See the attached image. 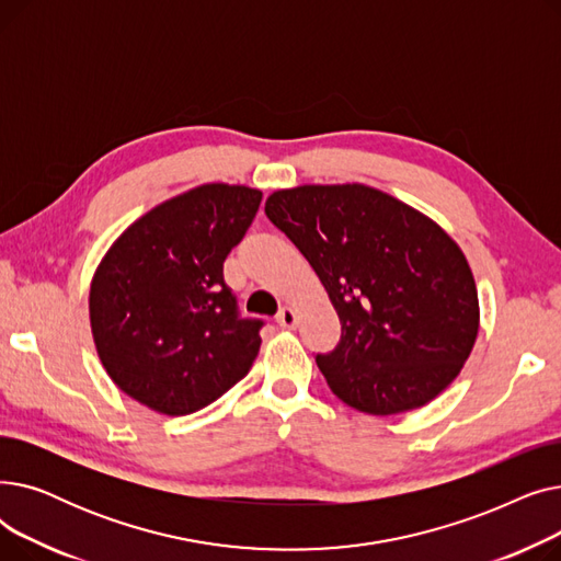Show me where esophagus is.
Returning <instances> with one entry per match:
<instances>
[{"label":"esophagus","mask_w":561,"mask_h":561,"mask_svg":"<svg viewBox=\"0 0 561 561\" xmlns=\"http://www.w3.org/2000/svg\"><path fill=\"white\" fill-rule=\"evenodd\" d=\"M298 311L293 309V307H284V309H279V313H277V325L279 328H286V330H293L298 325Z\"/></svg>","instance_id":"1"}]
</instances>
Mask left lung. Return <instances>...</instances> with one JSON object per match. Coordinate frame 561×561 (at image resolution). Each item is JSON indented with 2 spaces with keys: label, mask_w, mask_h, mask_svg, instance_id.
I'll list each match as a JSON object with an SVG mask.
<instances>
[{
  "label": "left lung",
  "mask_w": 561,
  "mask_h": 561,
  "mask_svg": "<svg viewBox=\"0 0 561 561\" xmlns=\"http://www.w3.org/2000/svg\"><path fill=\"white\" fill-rule=\"evenodd\" d=\"M265 216L311 263L341 320L316 364L332 393L373 416L432 402L480 330L470 265L444 227L364 184L275 191Z\"/></svg>",
  "instance_id": "obj_1"
}]
</instances>
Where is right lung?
<instances>
[{
	"label": "right lung",
	"instance_id": "right-lung-1",
	"mask_svg": "<svg viewBox=\"0 0 561 561\" xmlns=\"http://www.w3.org/2000/svg\"><path fill=\"white\" fill-rule=\"evenodd\" d=\"M261 191L202 184L161 202L108 248L88 311L113 385L165 416H186L241 381L259 355L261 320L236 313L222 263Z\"/></svg>",
	"mask_w": 561,
	"mask_h": 561
}]
</instances>
